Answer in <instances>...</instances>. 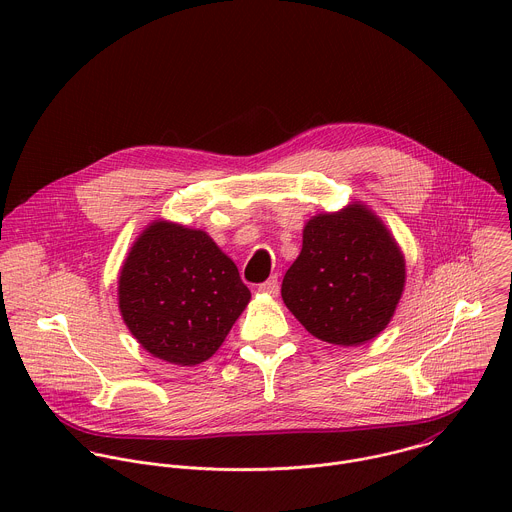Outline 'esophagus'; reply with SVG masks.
<instances>
[{"label": "esophagus", "mask_w": 512, "mask_h": 512, "mask_svg": "<svg viewBox=\"0 0 512 512\" xmlns=\"http://www.w3.org/2000/svg\"><path fill=\"white\" fill-rule=\"evenodd\" d=\"M259 291H263V294H269V296H277L279 294V281L275 275H271L267 281L259 283Z\"/></svg>", "instance_id": "obj_1"}]
</instances>
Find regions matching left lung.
Wrapping results in <instances>:
<instances>
[{
  "mask_svg": "<svg viewBox=\"0 0 512 512\" xmlns=\"http://www.w3.org/2000/svg\"><path fill=\"white\" fill-rule=\"evenodd\" d=\"M403 283L405 261L395 239L371 210L352 204L306 225L281 298L316 338L354 346L385 330Z\"/></svg>",
  "mask_w": 512,
  "mask_h": 512,
  "instance_id": "1",
  "label": "left lung"
}]
</instances>
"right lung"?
<instances>
[{
	"label": "right lung",
	"instance_id": "1",
	"mask_svg": "<svg viewBox=\"0 0 512 512\" xmlns=\"http://www.w3.org/2000/svg\"><path fill=\"white\" fill-rule=\"evenodd\" d=\"M237 265L194 229L154 223L119 275V310L154 356L192 367L221 346L249 304Z\"/></svg>",
	"mask_w": 512,
	"mask_h": 512
}]
</instances>
